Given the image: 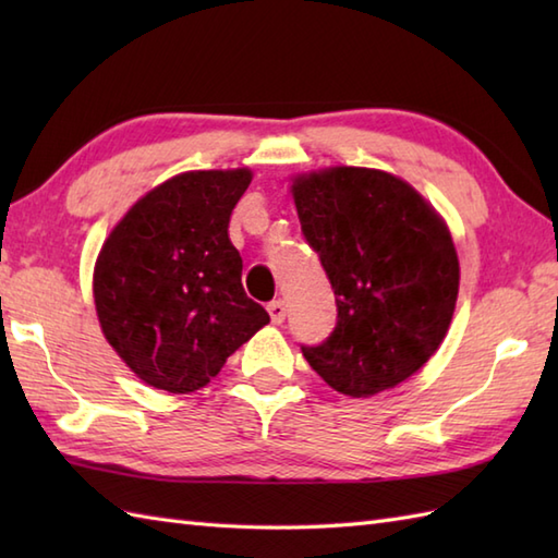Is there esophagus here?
Returning <instances> with one entry per match:
<instances>
[{
  "instance_id": "1",
  "label": "esophagus",
  "mask_w": 558,
  "mask_h": 558,
  "mask_svg": "<svg viewBox=\"0 0 558 558\" xmlns=\"http://www.w3.org/2000/svg\"><path fill=\"white\" fill-rule=\"evenodd\" d=\"M268 314H270V322H272V324H282V322H286V314H288L286 302H282V300L270 302V304H268Z\"/></svg>"
}]
</instances>
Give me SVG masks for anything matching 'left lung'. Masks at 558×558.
Here are the masks:
<instances>
[{
  "label": "left lung",
  "mask_w": 558,
  "mask_h": 558,
  "mask_svg": "<svg viewBox=\"0 0 558 558\" xmlns=\"http://www.w3.org/2000/svg\"><path fill=\"white\" fill-rule=\"evenodd\" d=\"M292 196L338 306L333 333L302 354L350 398L396 388L429 362L456 312L460 266L444 218L400 177L369 168L300 174Z\"/></svg>",
  "instance_id": "1"
}]
</instances>
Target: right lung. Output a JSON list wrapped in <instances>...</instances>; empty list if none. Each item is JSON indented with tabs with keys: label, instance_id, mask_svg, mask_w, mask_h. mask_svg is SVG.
Masks as SVG:
<instances>
[{
	"label": "right lung",
	"instance_id": "obj_1",
	"mask_svg": "<svg viewBox=\"0 0 558 558\" xmlns=\"http://www.w3.org/2000/svg\"><path fill=\"white\" fill-rule=\"evenodd\" d=\"M252 170H196L162 182L105 240L93 298L100 328L141 381L192 393L270 318L242 288L230 216Z\"/></svg>",
	"mask_w": 558,
	"mask_h": 558
}]
</instances>
